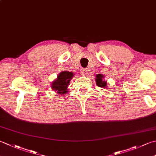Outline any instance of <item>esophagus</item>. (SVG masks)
<instances>
[{"instance_id":"esophagus-1","label":"esophagus","mask_w":156,"mask_h":156,"mask_svg":"<svg viewBox=\"0 0 156 156\" xmlns=\"http://www.w3.org/2000/svg\"><path fill=\"white\" fill-rule=\"evenodd\" d=\"M80 74L82 76H87L88 74V70L87 69H82L81 72H80Z\"/></svg>"}]
</instances>
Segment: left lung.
Segmentation results:
<instances>
[{
    "label": "left lung",
    "mask_w": 156,
    "mask_h": 156,
    "mask_svg": "<svg viewBox=\"0 0 156 156\" xmlns=\"http://www.w3.org/2000/svg\"><path fill=\"white\" fill-rule=\"evenodd\" d=\"M104 78V76L102 74H97L96 76V82L98 87L101 88H105L107 87V82L102 80V78Z\"/></svg>",
    "instance_id": "8db88e82"
}]
</instances>
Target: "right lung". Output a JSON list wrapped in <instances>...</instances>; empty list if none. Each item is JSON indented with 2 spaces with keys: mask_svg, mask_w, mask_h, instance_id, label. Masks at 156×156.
I'll return each mask as SVG.
<instances>
[{
  "mask_svg": "<svg viewBox=\"0 0 156 156\" xmlns=\"http://www.w3.org/2000/svg\"><path fill=\"white\" fill-rule=\"evenodd\" d=\"M73 73L71 72H62L58 76V78L51 84L53 90L58 91L59 94H64L67 92V87L72 78Z\"/></svg>",
  "mask_w": 156,
  "mask_h": 156,
  "instance_id": "add662e5",
  "label": "right lung"
}]
</instances>
